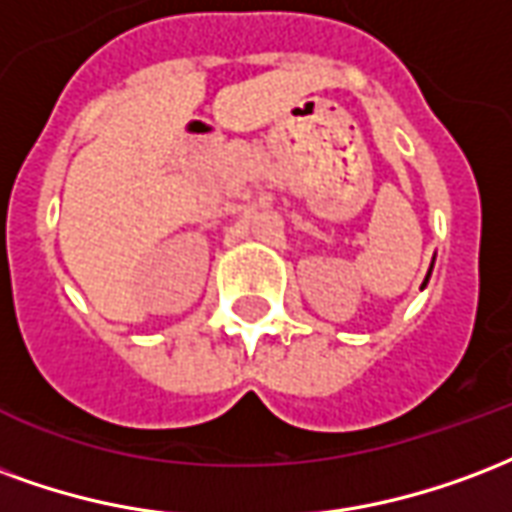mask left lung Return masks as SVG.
Returning <instances> with one entry per match:
<instances>
[{
	"instance_id": "obj_1",
	"label": "left lung",
	"mask_w": 512,
	"mask_h": 512,
	"mask_svg": "<svg viewBox=\"0 0 512 512\" xmlns=\"http://www.w3.org/2000/svg\"><path fill=\"white\" fill-rule=\"evenodd\" d=\"M428 278H431V272H428V275H425V283H428ZM425 283H423V286H425Z\"/></svg>"
}]
</instances>
